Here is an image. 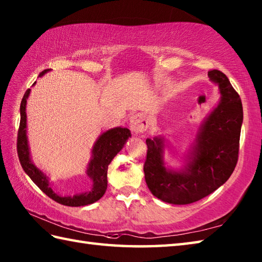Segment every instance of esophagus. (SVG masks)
Wrapping results in <instances>:
<instances>
[{"label": "esophagus", "instance_id": "34e87169", "mask_svg": "<svg viewBox=\"0 0 262 262\" xmlns=\"http://www.w3.org/2000/svg\"><path fill=\"white\" fill-rule=\"evenodd\" d=\"M130 128L132 132L135 133V134H142L146 130L147 128V120L145 116L142 114L134 115L130 118Z\"/></svg>", "mask_w": 262, "mask_h": 262}]
</instances>
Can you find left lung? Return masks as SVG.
I'll list each match as a JSON object with an SVG mask.
<instances>
[{
	"mask_svg": "<svg viewBox=\"0 0 262 262\" xmlns=\"http://www.w3.org/2000/svg\"><path fill=\"white\" fill-rule=\"evenodd\" d=\"M208 76L220 85L221 101L200 128L186 170H166L162 140H146L145 181L154 196L165 203L198 202L225 183L236 166L243 121L241 98L223 72L210 70Z\"/></svg>",
	"mask_w": 262,
	"mask_h": 262,
	"instance_id": "obj_1",
	"label": "left lung"
}]
</instances>
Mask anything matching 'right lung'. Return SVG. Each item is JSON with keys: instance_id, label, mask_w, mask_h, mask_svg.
Returning <instances> with one entry per match:
<instances>
[{"instance_id": "right-lung-1", "label": "right lung", "mask_w": 262, "mask_h": 262, "mask_svg": "<svg viewBox=\"0 0 262 262\" xmlns=\"http://www.w3.org/2000/svg\"><path fill=\"white\" fill-rule=\"evenodd\" d=\"M49 70L42 71L39 76H42ZM36 83V82H35ZM33 83V84H35ZM32 84V85H33ZM30 89H28L22 98L20 105V126L18 130V138H16V152H18L19 161L21 163L22 169L30 177V179L36 183L38 188L42 192H45L49 198H52L58 204L64 206H72V207H79V206H85L89 204L96 203L97 200L101 198L105 189H107V172L108 165L110 164L117 153L124 147L128 137L130 136V130L127 128L117 127L114 129H109L98 138L93 146L92 151V160L89 163L88 176L93 180V187L90 191L75 194L73 197H62L53 191V189L49 187V183L46 176L42 172L37 169L30 161L29 147H28V141L26 135L27 128V117H26V103L27 98L29 96Z\"/></svg>"}]
</instances>
